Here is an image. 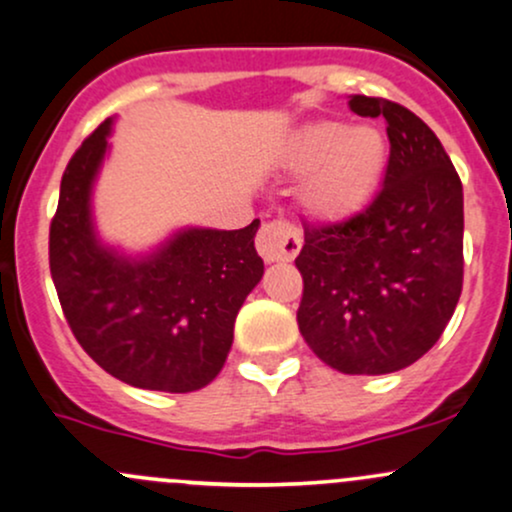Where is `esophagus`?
Segmentation results:
<instances>
[{
    "label": "esophagus",
    "instance_id": "obj_1",
    "mask_svg": "<svg viewBox=\"0 0 512 512\" xmlns=\"http://www.w3.org/2000/svg\"><path fill=\"white\" fill-rule=\"evenodd\" d=\"M255 245L264 262H289L301 250V236L293 228V223L274 219L262 223Z\"/></svg>",
    "mask_w": 512,
    "mask_h": 512
}]
</instances>
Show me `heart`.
Wrapping results in <instances>:
<instances>
[{"mask_svg": "<svg viewBox=\"0 0 512 512\" xmlns=\"http://www.w3.org/2000/svg\"><path fill=\"white\" fill-rule=\"evenodd\" d=\"M291 173L305 175L301 204L313 219L342 221L373 197L387 166V139L378 127L308 122L284 151Z\"/></svg>", "mask_w": 512, "mask_h": 512, "instance_id": "obj_1", "label": "heart"}]
</instances>
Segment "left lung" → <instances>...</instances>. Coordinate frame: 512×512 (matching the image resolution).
<instances>
[{"label": "left lung", "instance_id": "left-lung-1", "mask_svg": "<svg viewBox=\"0 0 512 512\" xmlns=\"http://www.w3.org/2000/svg\"><path fill=\"white\" fill-rule=\"evenodd\" d=\"M383 115L390 139L383 190L361 214L305 226L298 330L339 373L383 375L438 342L462 293V182L421 117L385 98L351 96Z\"/></svg>", "mask_w": 512, "mask_h": 512}]
</instances>
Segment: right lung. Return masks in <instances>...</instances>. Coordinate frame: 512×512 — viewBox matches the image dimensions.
<instances>
[{
	"mask_svg": "<svg viewBox=\"0 0 512 512\" xmlns=\"http://www.w3.org/2000/svg\"><path fill=\"white\" fill-rule=\"evenodd\" d=\"M113 117L76 149L50 223V274L76 342L122 383L192 392L219 375L240 305L260 284V219L238 231L185 228L144 257L103 245L91 192Z\"/></svg>",
	"mask_w": 512,
	"mask_h": 512,
	"instance_id": "1",
	"label": "right lung"
}]
</instances>
